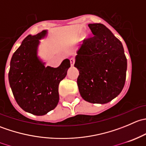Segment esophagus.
Instances as JSON below:
<instances>
[{"mask_svg": "<svg viewBox=\"0 0 146 146\" xmlns=\"http://www.w3.org/2000/svg\"><path fill=\"white\" fill-rule=\"evenodd\" d=\"M70 66H74V64H75V59H74V58H70Z\"/></svg>", "mask_w": 146, "mask_h": 146, "instance_id": "esophagus-1", "label": "esophagus"}]
</instances>
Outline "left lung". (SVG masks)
<instances>
[{"label": "left lung", "instance_id": "1", "mask_svg": "<svg viewBox=\"0 0 146 146\" xmlns=\"http://www.w3.org/2000/svg\"><path fill=\"white\" fill-rule=\"evenodd\" d=\"M88 27L94 36L84 40L77 51L78 86L85 101L106 104L123 90L127 60L121 42L106 26L94 23Z\"/></svg>", "mask_w": 146, "mask_h": 146}]
</instances>
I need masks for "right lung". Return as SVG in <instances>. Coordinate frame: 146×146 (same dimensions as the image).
Instances as JSON below:
<instances>
[{"instance_id":"obj_1","label":"right lung","mask_w":146,"mask_h":146,"mask_svg":"<svg viewBox=\"0 0 146 146\" xmlns=\"http://www.w3.org/2000/svg\"><path fill=\"white\" fill-rule=\"evenodd\" d=\"M47 35L43 30L28 35L10 61L8 79L14 98L24 111L42 116L54 110L59 101L58 85L70 67L66 58L58 67L46 66L38 56L41 39Z\"/></svg>"}]
</instances>
